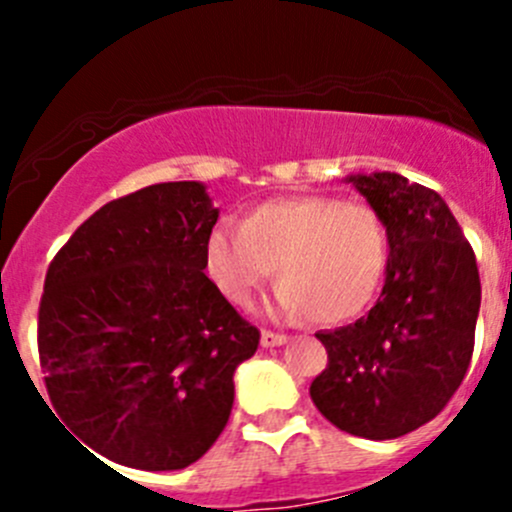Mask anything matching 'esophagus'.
Instances as JSON below:
<instances>
[{"label":"esophagus","mask_w":512,"mask_h":512,"mask_svg":"<svg viewBox=\"0 0 512 512\" xmlns=\"http://www.w3.org/2000/svg\"><path fill=\"white\" fill-rule=\"evenodd\" d=\"M287 334H280V332H270V329H265L260 337L262 347H282V344H287Z\"/></svg>","instance_id":"esophagus-1"}]
</instances>
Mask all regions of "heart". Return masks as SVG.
Returning a JSON list of instances; mask_svg holds the SVG:
<instances>
[{"mask_svg": "<svg viewBox=\"0 0 512 512\" xmlns=\"http://www.w3.org/2000/svg\"><path fill=\"white\" fill-rule=\"evenodd\" d=\"M389 255V230L371 205L297 195L257 205L242 225L220 220L208 272L235 307H250L275 267L282 312L339 324L374 302Z\"/></svg>", "mask_w": 512, "mask_h": 512, "instance_id": "obj_1", "label": "heart"}]
</instances>
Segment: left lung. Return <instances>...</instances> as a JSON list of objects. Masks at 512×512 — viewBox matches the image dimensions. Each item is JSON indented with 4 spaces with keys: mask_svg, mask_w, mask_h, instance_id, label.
Segmentation results:
<instances>
[{
    "mask_svg": "<svg viewBox=\"0 0 512 512\" xmlns=\"http://www.w3.org/2000/svg\"><path fill=\"white\" fill-rule=\"evenodd\" d=\"M347 180L384 218L389 267L366 317L317 334L329 364L309 396L339 431L386 441L436 418L461 386L476 342L480 277L471 242L436 190L399 173Z\"/></svg>",
    "mask_w": 512,
    "mask_h": 512,
    "instance_id": "1",
    "label": "left lung"
}]
</instances>
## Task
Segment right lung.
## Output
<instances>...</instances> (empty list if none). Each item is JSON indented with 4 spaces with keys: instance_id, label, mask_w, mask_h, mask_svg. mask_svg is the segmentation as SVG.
I'll use <instances>...</instances> for the list:
<instances>
[{
    "instance_id": "add662e5",
    "label": "right lung",
    "mask_w": 512,
    "mask_h": 512,
    "mask_svg": "<svg viewBox=\"0 0 512 512\" xmlns=\"http://www.w3.org/2000/svg\"><path fill=\"white\" fill-rule=\"evenodd\" d=\"M215 223L203 183L148 185L96 210L51 260L44 384L56 414L108 461L178 471L230 418L232 374L260 332L203 272Z\"/></svg>"
}]
</instances>
